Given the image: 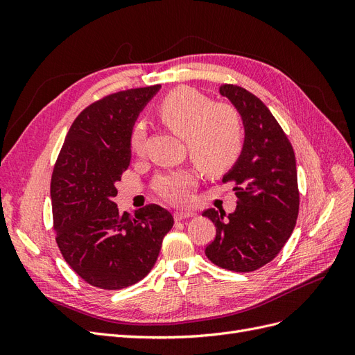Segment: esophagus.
<instances>
[{"instance_id":"1","label":"esophagus","mask_w":355,"mask_h":355,"mask_svg":"<svg viewBox=\"0 0 355 355\" xmlns=\"http://www.w3.org/2000/svg\"><path fill=\"white\" fill-rule=\"evenodd\" d=\"M194 211H175L173 213V218L175 220H184V219H188V218H192L194 216Z\"/></svg>"}]
</instances>
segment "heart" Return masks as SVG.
I'll use <instances>...</instances> for the list:
<instances>
[{"instance_id":"heart-1","label":"heart","mask_w":355,"mask_h":355,"mask_svg":"<svg viewBox=\"0 0 355 355\" xmlns=\"http://www.w3.org/2000/svg\"><path fill=\"white\" fill-rule=\"evenodd\" d=\"M157 115L164 125L184 137L191 158L209 175L222 173L237 161L243 133L237 114L225 105H211L210 99L191 87H178L157 105ZM144 128L136 125L130 137L135 155L144 153ZM194 176L178 170L159 176L155 182L158 194L175 204L189 200Z\"/></svg>"}]
</instances>
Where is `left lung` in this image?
Returning <instances> with one entry per match:
<instances>
[{
    "label": "left lung",
    "mask_w": 355,
    "mask_h": 355,
    "mask_svg": "<svg viewBox=\"0 0 355 355\" xmlns=\"http://www.w3.org/2000/svg\"><path fill=\"white\" fill-rule=\"evenodd\" d=\"M219 93L237 110L244 142L237 161L222 178L237 185V209L230 214L202 211L216 227L206 256L225 270L250 272L271 262L293 232L299 213L296 158L261 99L232 84L220 85Z\"/></svg>",
    "instance_id": "left-lung-1"
}]
</instances>
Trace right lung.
I'll return each instance as SVG.
<instances>
[{"mask_svg":"<svg viewBox=\"0 0 355 355\" xmlns=\"http://www.w3.org/2000/svg\"><path fill=\"white\" fill-rule=\"evenodd\" d=\"M161 85L118 92L87 106L72 123L53 170L50 196L63 259L84 282L120 290L153 270L173 216L151 204L120 213L114 197L132 158L139 114Z\"/></svg>","mask_w":355,"mask_h":355,"instance_id":"obj_1","label":"right lung"}]
</instances>
